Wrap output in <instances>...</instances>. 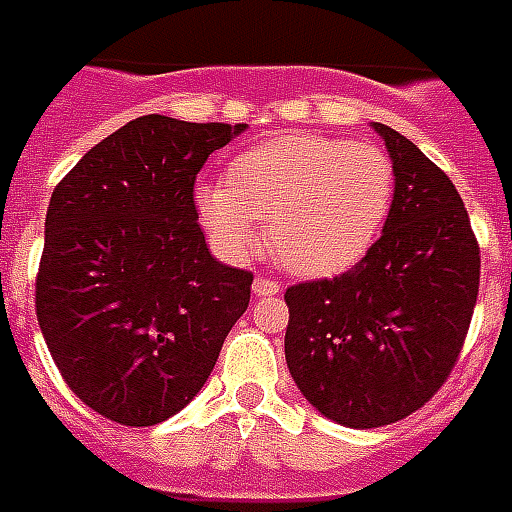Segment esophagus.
Segmentation results:
<instances>
[{"instance_id": "esophagus-1", "label": "esophagus", "mask_w": 512, "mask_h": 512, "mask_svg": "<svg viewBox=\"0 0 512 512\" xmlns=\"http://www.w3.org/2000/svg\"><path fill=\"white\" fill-rule=\"evenodd\" d=\"M278 289H281V286L275 284V281H270V278H256V281H253V295L256 297H273L278 295Z\"/></svg>"}]
</instances>
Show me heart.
<instances>
[{"label":"heart","mask_w":512,"mask_h":512,"mask_svg":"<svg viewBox=\"0 0 512 512\" xmlns=\"http://www.w3.org/2000/svg\"><path fill=\"white\" fill-rule=\"evenodd\" d=\"M394 204L389 157L369 143L278 134L231 159L226 181L195 187L201 223L228 259L267 245L289 273L333 278L378 242Z\"/></svg>","instance_id":"1"}]
</instances>
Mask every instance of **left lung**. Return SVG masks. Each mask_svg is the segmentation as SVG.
Masks as SVG:
<instances>
[{
    "label": "left lung",
    "instance_id": "8db88e82",
    "mask_svg": "<svg viewBox=\"0 0 512 512\" xmlns=\"http://www.w3.org/2000/svg\"><path fill=\"white\" fill-rule=\"evenodd\" d=\"M394 204L353 270L286 289L289 375L322 416L366 430L419 411L458 361L480 248L455 184L386 123Z\"/></svg>",
    "mask_w": 512,
    "mask_h": 512
}]
</instances>
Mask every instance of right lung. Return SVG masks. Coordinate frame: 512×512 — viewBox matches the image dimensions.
<instances>
[{
  "instance_id": "1",
  "label": "right lung",
  "mask_w": 512,
  "mask_h": 512,
  "mask_svg": "<svg viewBox=\"0 0 512 512\" xmlns=\"http://www.w3.org/2000/svg\"><path fill=\"white\" fill-rule=\"evenodd\" d=\"M245 129L143 115L54 187L38 325L68 389L112 422L190 405L248 308L253 275L209 253L192 201L209 154Z\"/></svg>"
}]
</instances>
